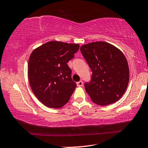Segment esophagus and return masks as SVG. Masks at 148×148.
Segmentation results:
<instances>
[{
  "instance_id": "obj_1",
  "label": "esophagus",
  "mask_w": 148,
  "mask_h": 148,
  "mask_svg": "<svg viewBox=\"0 0 148 148\" xmlns=\"http://www.w3.org/2000/svg\"><path fill=\"white\" fill-rule=\"evenodd\" d=\"M76 84H77V86L81 87V86H83V81H80L79 82H77V83H76Z\"/></svg>"
}]
</instances>
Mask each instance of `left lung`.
Wrapping results in <instances>:
<instances>
[{
    "label": "left lung",
    "mask_w": 148,
    "mask_h": 148,
    "mask_svg": "<svg viewBox=\"0 0 148 148\" xmlns=\"http://www.w3.org/2000/svg\"><path fill=\"white\" fill-rule=\"evenodd\" d=\"M92 72L85 88L91 100L99 106L116 102L125 93L129 83V67L125 56L112 44L97 41L80 48Z\"/></svg>",
    "instance_id": "1"
}]
</instances>
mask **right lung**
I'll return each instance as SVG.
<instances>
[{
    "instance_id": "add662e5",
    "label": "right lung",
    "mask_w": 148,
    "mask_h": 148,
    "mask_svg": "<svg viewBox=\"0 0 148 148\" xmlns=\"http://www.w3.org/2000/svg\"><path fill=\"white\" fill-rule=\"evenodd\" d=\"M79 49V44L49 41L32 52L28 79L36 97L45 106L60 108L69 101L76 84L67 63Z\"/></svg>"
}]
</instances>
